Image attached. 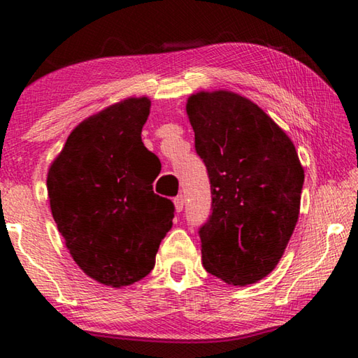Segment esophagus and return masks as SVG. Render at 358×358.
<instances>
[{
    "instance_id": "esophagus-1",
    "label": "esophagus",
    "mask_w": 358,
    "mask_h": 358,
    "mask_svg": "<svg viewBox=\"0 0 358 358\" xmlns=\"http://www.w3.org/2000/svg\"><path fill=\"white\" fill-rule=\"evenodd\" d=\"M173 203H175V210L180 213V211H183V207H185V197L180 194V196L173 199Z\"/></svg>"
}]
</instances>
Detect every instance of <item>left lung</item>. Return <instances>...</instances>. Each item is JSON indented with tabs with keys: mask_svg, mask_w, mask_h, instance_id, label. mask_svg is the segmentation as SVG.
Wrapping results in <instances>:
<instances>
[{
	"mask_svg": "<svg viewBox=\"0 0 358 358\" xmlns=\"http://www.w3.org/2000/svg\"><path fill=\"white\" fill-rule=\"evenodd\" d=\"M186 112L211 189L199 229L203 266L227 284H252L280 262L299 220V155L262 108L235 93L192 94Z\"/></svg>",
	"mask_w": 358,
	"mask_h": 358,
	"instance_id": "1",
	"label": "left lung"
}]
</instances>
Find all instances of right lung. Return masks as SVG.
Returning <instances> with one entry per match:
<instances>
[{"label":"right lung","instance_id":"add662e5","mask_svg":"<svg viewBox=\"0 0 358 358\" xmlns=\"http://www.w3.org/2000/svg\"><path fill=\"white\" fill-rule=\"evenodd\" d=\"M148 113L150 99L131 98L82 121L48 171L59 234L76 264L106 286L147 276L172 227L173 202L153 192L157 157L141 136Z\"/></svg>","mask_w":358,"mask_h":358}]
</instances>
